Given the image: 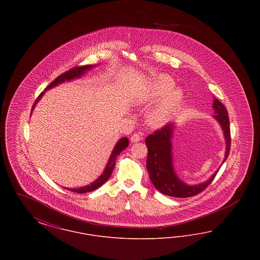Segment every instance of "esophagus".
<instances>
[{"mask_svg": "<svg viewBox=\"0 0 260 260\" xmlns=\"http://www.w3.org/2000/svg\"><path fill=\"white\" fill-rule=\"evenodd\" d=\"M143 138V136L141 134H134L132 137H131V140H132V142H138V141H140L141 139Z\"/></svg>", "mask_w": 260, "mask_h": 260, "instance_id": "34e87169", "label": "esophagus"}]
</instances>
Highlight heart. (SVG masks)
Segmentation results:
<instances>
[{"label":"heart","instance_id":"obj_1","mask_svg":"<svg viewBox=\"0 0 260 260\" xmlns=\"http://www.w3.org/2000/svg\"><path fill=\"white\" fill-rule=\"evenodd\" d=\"M174 87V82L167 76H160L153 82L150 96L152 99L166 98L156 108L150 112L149 121L152 124H161L168 122L181 106L184 93L179 88L173 89Z\"/></svg>","mask_w":260,"mask_h":260}]
</instances>
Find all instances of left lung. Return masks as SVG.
Listing matches in <instances>:
<instances>
[{"label":"left lung","mask_w":260,"mask_h":260,"mask_svg":"<svg viewBox=\"0 0 260 260\" xmlns=\"http://www.w3.org/2000/svg\"><path fill=\"white\" fill-rule=\"evenodd\" d=\"M214 116L213 118L221 125L224 137L226 141V151L223 162L228 158L230 146H231V136H230V124L228 112L225 106L217 99L213 100ZM174 124H168L150 135L145 139V144L148 149V156L146 161V168L148 170L150 180L156 187L158 191L162 194L175 197V198H188L198 195L204 191L215 177L218 170L210 176L204 183L198 185H188L176 175L173 164V138Z\"/></svg>","instance_id":"left-lung-1"}]
</instances>
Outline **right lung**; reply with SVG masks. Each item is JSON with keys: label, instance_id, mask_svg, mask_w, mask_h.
<instances>
[{"label": "right lung", "instance_id": "obj_1", "mask_svg": "<svg viewBox=\"0 0 260 260\" xmlns=\"http://www.w3.org/2000/svg\"><path fill=\"white\" fill-rule=\"evenodd\" d=\"M92 67H94V65L76 66L74 68L68 70L67 72L59 75L54 81H52L50 85L46 87L45 90H48V89H50L51 87H55V86H57L58 84H61V83L65 82V81H71V80H74V79H77V78H80V77H82L83 75L85 74L87 71H88L89 69H91ZM44 93H45V91L41 92V94L38 96V99H36L35 103H34L33 106H32V111H33V109L35 108L37 102H39V100L44 95ZM127 145H128V139H127L126 137L121 138V139L117 142L115 148L113 149L111 156H110V158H109V160H108V162H107V165H106V168H105L104 172H103V173L99 176V178H98L94 182H92L90 185L84 186V187H81V188H72V189L67 188V190L72 191V192H76V193H79V194H82V193L91 192V191H93V190L99 188L102 184H104V183L109 179V177L111 176L112 172H113L114 167H115V164H116L117 157L121 154L122 151H124V149L127 147Z\"/></svg>", "mask_w": 260, "mask_h": 260}]
</instances>
